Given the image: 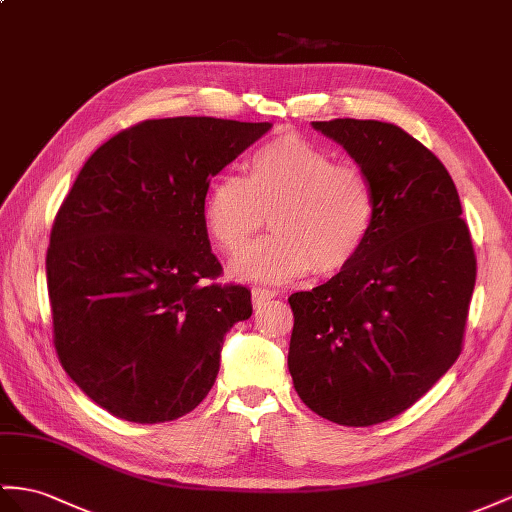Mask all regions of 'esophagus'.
I'll use <instances>...</instances> for the list:
<instances>
[{"mask_svg": "<svg viewBox=\"0 0 512 512\" xmlns=\"http://www.w3.org/2000/svg\"><path fill=\"white\" fill-rule=\"evenodd\" d=\"M274 296H277V294H274L272 290H266V287H253V307L255 309L266 307Z\"/></svg>", "mask_w": 512, "mask_h": 512, "instance_id": "1", "label": "esophagus"}]
</instances>
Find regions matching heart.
<instances>
[{
	"mask_svg": "<svg viewBox=\"0 0 512 512\" xmlns=\"http://www.w3.org/2000/svg\"><path fill=\"white\" fill-rule=\"evenodd\" d=\"M244 168V177L216 179L203 201L205 229L227 255H240L270 214L274 233L235 264V274L281 283L311 268L342 272L363 253L378 199L359 166L335 164L318 144L283 134L248 153Z\"/></svg>",
	"mask_w": 512,
	"mask_h": 512,
	"instance_id": "1",
	"label": "heart"
}]
</instances>
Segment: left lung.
Listing matches in <instances>:
<instances>
[{
    "instance_id": "obj_1",
    "label": "left lung",
    "mask_w": 512,
    "mask_h": 512,
    "mask_svg": "<svg viewBox=\"0 0 512 512\" xmlns=\"http://www.w3.org/2000/svg\"><path fill=\"white\" fill-rule=\"evenodd\" d=\"M313 127L344 144L378 199L363 253L290 298L294 389L339 426L404 413L463 350L476 253L448 170L393 123L333 119Z\"/></svg>"
}]
</instances>
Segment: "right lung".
<instances>
[{
  "instance_id": "obj_1",
  "label": "right lung",
  "mask_w": 512,
  "mask_h": 512,
  "mask_svg": "<svg viewBox=\"0 0 512 512\" xmlns=\"http://www.w3.org/2000/svg\"><path fill=\"white\" fill-rule=\"evenodd\" d=\"M270 123L175 116L131 125L88 157L47 248L54 348L101 409L136 424L190 413L214 387L222 337L253 313L218 283L209 181Z\"/></svg>"
}]
</instances>
